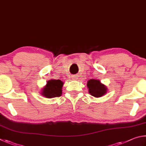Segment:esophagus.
<instances>
[{
	"mask_svg": "<svg viewBox=\"0 0 146 146\" xmlns=\"http://www.w3.org/2000/svg\"><path fill=\"white\" fill-rule=\"evenodd\" d=\"M72 79L73 80H76V79H77V76H73Z\"/></svg>",
	"mask_w": 146,
	"mask_h": 146,
	"instance_id": "1",
	"label": "esophagus"
}]
</instances>
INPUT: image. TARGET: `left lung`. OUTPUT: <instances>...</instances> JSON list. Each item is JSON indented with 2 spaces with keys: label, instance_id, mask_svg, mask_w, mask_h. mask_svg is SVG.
Segmentation results:
<instances>
[{
  "label": "left lung",
  "instance_id": "1",
  "mask_svg": "<svg viewBox=\"0 0 146 146\" xmlns=\"http://www.w3.org/2000/svg\"><path fill=\"white\" fill-rule=\"evenodd\" d=\"M88 92L91 96L95 98H100L104 96L107 92V87L101 83L99 80L91 79L87 82Z\"/></svg>",
  "mask_w": 146,
  "mask_h": 146
}]
</instances>
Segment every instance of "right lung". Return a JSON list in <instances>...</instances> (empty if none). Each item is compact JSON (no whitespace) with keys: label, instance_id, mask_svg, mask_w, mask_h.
I'll use <instances>...</instances> for the list:
<instances>
[{"label":"right lung","instance_id":"right-lung-1","mask_svg":"<svg viewBox=\"0 0 146 146\" xmlns=\"http://www.w3.org/2000/svg\"><path fill=\"white\" fill-rule=\"evenodd\" d=\"M63 82L60 80H50L47 85L43 88L42 95L46 98H54L60 97L62 94V86Z\"/></svg>","mask_w":146,"mask_h":146}]
</instances>
